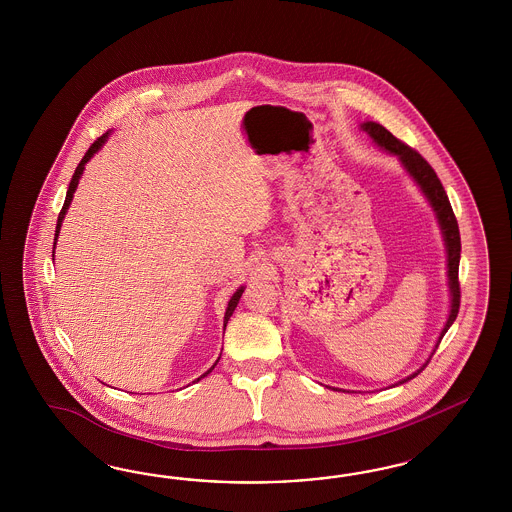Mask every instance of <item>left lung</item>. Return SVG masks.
<instances>
[{"label":"left lung","mask_w":512,"mask_h":512,"mask_svg":"<svg viewBox=\"0 0 512 512\" xmlns=\"http://www.w3.org/2000/svg\"><path fill=\"white\" fill-rule=\"evenodd\" d=\"M360 129L364 133H368V137L381 148L385 150L387 154L398 157V161L402 163L403 171L407 172L411 176V180L417 184L422 195L426 197L428 204L432 206L434 210L435 219H437V225H439V231L443 236V242H445V251H447V278H449V293H450V306H449V317H447V323L443 326L437 343H435L434 351L430 353L428 360L420 366L417 372L407 375L405 379H400L398 383L390 385L392 387H398L407 383L409 379L417 377L430 362V358L435 353L437 345L443 340V336L447 334L452 323L456 321V315L460 310V283H458V266H460V251H462V244H460V229H458V221L454 217L452 212V206H450L449 197L445 193V189L441 186L437 174L434 169L428 165V161L415 152L413 148H409L407 144H403L400 140L396 139L390 131H387L385 127L377 122H362ZM336 390V388H334ZM345 392V390H343ZM349 392V390H347Z\"/></svg>","instance_id":"1"}]
</instances>
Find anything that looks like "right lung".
I'll return each mask as SVG.
<instances>
[{
  "mask_svg": "<svg viewBox=\"0 0 512 512\" xmlns=\"http://www.w3.org/2000/svg\"><path fill=\"white\" fill-rule=\"evenodd\" d=\"M109 131L103 135V137H99V139L93 142L92 146H90V150L86 152V155L82 157V161L78 163L77 171L73 174V178H71V182H69V189H67V195H65V202H63L62 212H60V216H58V223H56V233H54V249H56V242H58V236H60V229H62L63 217L67 214V210H69V206H71V201H73V197H75V191H77L78 182H80V178H82V174H84V169H86V163L92 159L93 155L97 154L103 146H105V142L109 140ZM54 249H52V259H54ZM244 285L242 287H238L236 291H234V295L231 296V300H229V304H227V310H225V317H223V328L227 326L229 323V319H231V315H233L234 310H236V306H238V302H240V296L244 293ZM219 358L217 357L216 364L219 362ZM216 364L208 370V372L202 373L201 377L197 379V381H201L202 377H206L208 373L212 372L214 368H216ZM195 383V381H193Z\"/></svg>",
  "mask_w": 512,
  "mask_h": 512,
  "instance_id": "add662e5",
  "label": "right lung"
}]
</instances>
